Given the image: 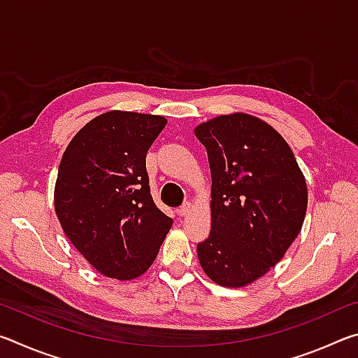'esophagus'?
Returning <instances> with one entry per match:
<instances>
[{"label": "esophagus", "mask_w": 358, "mask_h": 358, "mask_svg": "<svg viewBox=\"0 0 358 358\" xmlns=\"http://www.w3.org/2000/svg\"><path fill=\"white\" fill-rule=\"evenodd\" d=\"M191 207H192L191 202H186V203L181 205V207L177 210V213H178L180 216H186V215L191 211Z\"/></svg>", "instance_id": "1"}]
</instances>
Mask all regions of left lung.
Returning <instances> with one entry per match:
<instances>
[{
    "instance_id": "left-lung-1",
    "label": "left lung",
    "mask_w": 358,
    "mask_h": 358,
    "mask_svg": "<svg viewBox=\"0 0 358 358\" xmlns=\"http://www.w3.org/2000/svg\"><path fill=\"white\" fill-rule=\"evenodd\" d=\"M194 134L207 148L211 172V230L197 245L199 262L220 286H248L300 234L305 177L280 132L252 115H221Z\"/></svg>"
}]
</instances>
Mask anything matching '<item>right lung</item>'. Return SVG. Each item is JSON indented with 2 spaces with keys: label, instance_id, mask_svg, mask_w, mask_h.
<instances>
[{
  "label": "right lung",
  "instance_id": "add662e5",
  "mask_svg": "<svg viewBox=\"0 0 358 358\" xmlns=\"http://www.w3.org/2000/svg\"><path fill=\"white\" fill-rule=\"evenodd\" d=\"M159 115L110 110L77 132L62 157L55 211L76 250L107 278L129 281L156 259L172 217L150 194L145 157Z\"/></svg>",
  "mask_w": 358,
  "mask_h": 358
}]
</instances>
